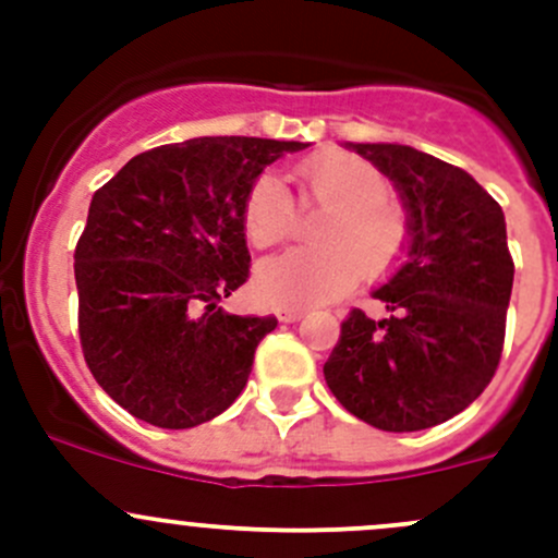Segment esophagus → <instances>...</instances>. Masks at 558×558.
Returning <instances> with one entry per match:
<instances>
[{
  "label": "esophagus",
  "instance_id": "34e87169",
  "mask_svg": "<svg viewBox=\"0 0 558 558\" xmlns=\"http://www.w3.org/2000/svg\"><path fill=\"white\" fill-rule=\"evenodd\" d=\"M302 315H305V313H302L300 307H278V318L283 320V324H296Z\"/></svg>",
  "mask_w": 558,
  "mask_h": 558
}]
</instances>
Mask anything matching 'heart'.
<instances>
[{"label": "heart", "instance_id": "obj_1", "mask_svg": "<svg viewBox=\"0 0 558 558\" xmlns=\"http://www.w3.org/2000/svg\"><path fill=\"white\" fill-rule=\"evenodd\" d=\"M302 205L326 207L315 227L318 247H294L258 264L256 291L278 307H313L345 296L369 275H384L410 240L408 213L386 194L384 174L362 156L324 150L294 167ZM251 245L272 247L289 238L294 207L275 174H262L243 202Z\"/></svg>", "mask_w": 558, "mask_h": 558}]
</instances>
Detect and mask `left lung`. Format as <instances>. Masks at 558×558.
<instances>
[{
  "label": "left lung",
  "mask_w": 558,
  "mask_h": 558,
  "mask_svg": "<svg viewBox=\"0 0 558 558\" xmlns=\"http://www.w3.org/2000/svg\"><path fill=\"white\" fill-rule=\"evenodd\" d=\"M397 189L408 258L375 300L351 311L324 364L342 408L384 432H421L475 402L497 373L513 258L502 207L470 172L397 143H348Z\"/></svg>",
  "instance_id": "1"
}]
</instances>
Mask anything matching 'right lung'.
<instances>
[{
    "label": "right lung",
    "mask_w": 558,
    "mask_h": 558,
    "mask_svg": "<svg viewBox=\"0 0 558 558\" xmlns=\"http://www.w3.org/2000/svg\"><path fill=\"white\" fill-rule=\"evenodd\" d=\"M307 145L194 137L134 156L94 194L75 247L81 345L134 418L191 429L240 397L278 326L218 307L251 267L243 202L264 167Z\"/></svg>",
    "instance_id": "1"
}]
</instances>
